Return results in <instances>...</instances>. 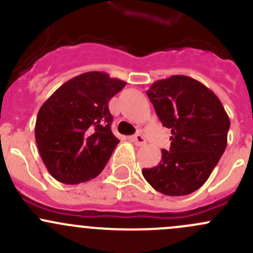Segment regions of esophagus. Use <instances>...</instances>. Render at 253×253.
I'll list each match as a JSON object with an SVG mask.
<instances>
[{"instance_id":"34e87169","label":"esophagus","mask_w":253,"mask_h":253,"mask_svg":"<svg viewBox=\"0 0 253 253\" xmlns=\"http://www.w3.org/2000/svg\"><path fill=\"white\" fill-rule=\"evenodd\" d=\"M132 142H133L136 145H143L145 144V138L142 136V134L138 133L136 134V136L132 137Z\"/></svg>"}]
</instances>
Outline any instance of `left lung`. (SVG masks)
Masks as SVG:
<instances>
[{
    "instance_id": "left-lung-1",
    "label": "left lung",
    "mask_w": 253,
    "mask_h": 253,
    "mask_svg": "<svg viewBox=\"0 0 253 253\" xmlns=\"http://www.w3.org/2000/svg\"><path fill=\"white\" fill-rule=\"evenodd\" d=\"M147 95L172 136L159 164L142 174L163 195H190L208 180L225 150L228 114L211 89L187 76L154 82Z\"/></svg>"
}]
</instances>
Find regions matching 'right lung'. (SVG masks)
I'll use <instances>...</instances> for the list:
<instances>
[{
    "mask_svg": "<svg viewBox=\"0 0 253 253\" xmlns=\"http://www.w3.org/2000/svg\"><path fill=\"white\" fill-rule=\"evenodd\" d=\"M125 85L93 71L66 82L42 104L35 141L52 177L76 185L103 171L120 142L111 132L109 101Z\"/></svg>",
    "mask_w": 253,
    "mask_h": 253,
    "instance_id": "1",
    "label": "right lung"
}]
</instances>
